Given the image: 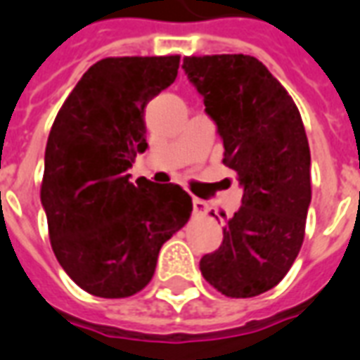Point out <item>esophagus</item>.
I'll return each instance as SVG.
<instances>
[{"label":"esophagus","mask_w":360,"mask_h":360,"mask_svg":"<svg viewBox=\"0 0 360 360\" xmlns=\"http://www.w3.org/2000/svg\"><path fill=\"white\" fill-rule=\"evenodd\" d=\"M193 207H194V214L196 215H206L207 214V204L200 198H193Z\"/></svg>","instance_id":"1"}]
</instances>
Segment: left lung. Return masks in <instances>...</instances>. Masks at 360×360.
Masks as SVG:
<instances>
[{
  "instance_id": "obj_1",
  "label": "left lung",
  "mask_w": 360,
  "mask_h": 360,
  "mask_svg": "<svg viewBox=\"0 0 360 360\" xmlns=\"http://www.w3.org/2000/svg\"><path fill=\"white\" fill-rule=\"evenodd\" d=\"M236 173L242 206L200 271L227 297H254L286 276L300 254L311 204V153L294 98L250 55L185 57Z\"/></svg>"
}]
</instances>
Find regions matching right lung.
Segmentation results:
<instances>
[{
	"mask_svg": "<svg viewBox=\"0 0 360 360\" xmlns=\"http://www.w3.org/2000/svg\"><path fill=\"white\" fill-rule=\"evenodd\" d=\"M179 55L108 57L60 106L45 146L41 204L51 248L79 288L129 297L150 282L160 248L191 217L179 185L127 169L146 150L145 106L177 78Z\"/></svg>",
	"mask_w": 360,
	"mask_h": 360,
	"instance_id": "obj_1",
	"label": "right lung"
}]
</instances>
